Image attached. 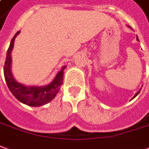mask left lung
<instances>
[{
    "label": "left lung",
    "mask_w": 149,
    "mask_h": 149,
    "mask_svg": "<svg viewBox=\"0 0 149 149\" xmlns=\"http://www.w3.org/2000/svg\"><path fill=\"white\" fill-rule=\"evenodd\" d=\"M128 27H130V26H128ZM136 39H137V40H139V38H138V36H137V38H136ZM139 92H140V91H139L137 92V93H136V94H135V95H134V97H136V96L138 95H139ZM134 98H133V99H134Z\"/></svg>",
    "instance_id": "8db88e82"
}]
</instances>
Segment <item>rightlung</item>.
I'll return each instance as SVG.
<instances>
[{
  "mask_svg": "<svg viewBox=\"0 0 149 149\" xmlns=\"http://www.w3.org/2000/svg\"><path fill=\"white\" fill-rule=\"evenodd\" d=\"M20 31L16 32L12 38L9 49L7 50L6 58L4 66V76L9 90L17 100L21 103L31 107H40L48 104L56 96L63 84V70L66 66L62 68L54 77L53 81L44 86H27L18 82L13 77L11 72V51L14 47V42Z\"/></svg>",
  "mask_w": 149,
  "mask_h": 149,
  "instance_id": "right-lung-1",
  "label": "right lung"
}]
</instances>
